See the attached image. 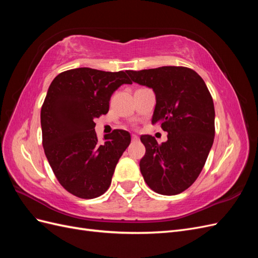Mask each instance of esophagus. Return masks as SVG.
<instances>
[{
	"label": "esophagus",
	"instance_id": "34e87169",
	"mask_svg": "<svg viewBox=\"0 0 258 258\" xmlns=\"http://www.w3.org/2000/svg\"><path fill=\"white\" fill-rule=\"evenodd\" d=\"M131 140H132V142H138V141H139V137L136 136V135H134V136L131 137Z\"/></svg>",
	"mask_w": 258,
	"mask_h": 258
}]
</instances>
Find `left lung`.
Returning a JSON list of instances; mask_svg holds the SVG:
<instances>
[{"label":"left lung","instance_id":"8db88e82","mask_svg":"<svg viewBox=\"0 0 258 258\" xmlns=\"http://www.w3.org/2000/svg\"><path fill=\"white\" fill-rule=\"evenodd\" d=\"M132 82L153 89V123L161 124L168 140L158 144L142 136L145 155L140 160L144 181L160 195L172 196L196 181L214 141L215 111L200 75L184 67L127 71Z\"/></svg>","mask_w":258,"mask_h":258}]
</instances>
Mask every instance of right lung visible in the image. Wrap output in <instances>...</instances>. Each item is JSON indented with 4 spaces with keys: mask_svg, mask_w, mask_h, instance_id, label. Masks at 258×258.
Segmentation results:
<instances>
[{
    "mask_svg": "<svg viewBox=\"0 0 258 258\" xmlns=\"http://www.w3.org/2000/svg\"><path fill=\"white\" fill-rule=\"evenodd\" d=\"M131 84L127 74L79 68L51 82L41 111L45 155L59 183L74 196L103 195L129 146L128 131L114 130L99 143L95 119L106 114L115 90Z\"/></svg>",
    "mask_w": 258,
    "mask_h": 258,
    "instance_id": "1",
    "label": "right lung"
}]
</instances>
